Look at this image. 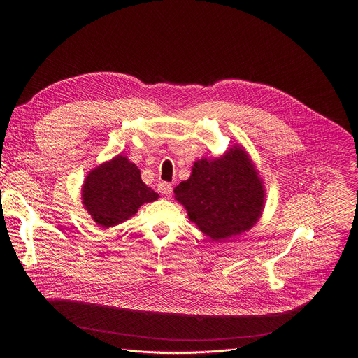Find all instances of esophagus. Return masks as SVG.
I'll list each match as a JSON object with an SVG mask.
<instances>
[{
	"mask_svg": "<svg viewBox=\"0 0 358 358\" xmlns=\"http://www.w3.org/2000/svg\"><path fill=\"white\" fill-rule=\"evenodd\" d=\"M157 191H159L160 194H163V195H170L171 191H173V187H171V184L163 181V182H160V184L157 185Z\"/></svg>",
	"mask_w": 358,
	"mask_h": 358,
	"instance_id": "34e87169",
	"label": "esophagus"
}]
</instances>
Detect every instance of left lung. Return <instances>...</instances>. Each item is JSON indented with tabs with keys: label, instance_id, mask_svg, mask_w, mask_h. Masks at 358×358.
Returning <instances> with one entry per match:
<instances>
[{
	"label": "left lung",
	"instance_id": "1",
	"mask_svg": "<svg viewBox=\"0 0 358 358\" xmlns=\"http://www.w3.org/2000/svg\"><path fill=\"white\" fill-rule=\"evenodd\" d=\"M174 194L188 218L214 241L250 229L264 211L262 180L239 145L220 159L194 163Z\"/></svg>",
	"mask_w": 358,
	"mask_h": 358
}]
</instances>
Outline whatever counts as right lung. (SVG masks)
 <instances>
[{
	"instance_id": "1",
	"label": "right lung",
	"mask_w": 358,
	"mask_h": 358,
	"mask_svg": "<svg viewBox=\"0 0 358 358\" xmlns=\"http://www.w3.org/2000/svg\"><path fill=\"white\" fill-rule=\"evenodd\" d=\"M157 198L159 194L141 181L140 170L124 156H117L92 170L82 189L86 211L103 228L124 222L144 202Z\"/></svg>"
}]
</instances>
